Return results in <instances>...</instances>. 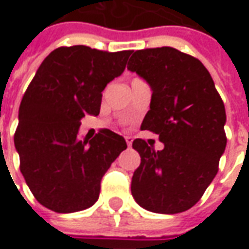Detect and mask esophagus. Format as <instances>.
Returning <instances> with one entry per match:
<instances>
[{"instance_id":"1","label":"esophagus","mask_w":249,"mask_h":249,"mask_svg":"<svg viewBox=\"0 0 249 249\" xmlns=\"http://www.w3.org/2000/svg\"><path fill=\"white\" fill-rule=\"evenodd\" d=\"M124 140H126V142H127L128 146H131V144H133V137L126 136V137H124Z\"/></svg>"}]
</instances>
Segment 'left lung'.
<instances>
[{
  "label": "left lung",
  "mask_w": 249,
  "mask_h": 249,
  "mask_svg": "<svg viewBox=\"0 0 249 249\" xmlns=\"http://www.w3.org/2000/svg\"><path fill=\"white\" fill-rule=\"evenodd\" d=\"M127 70L152 90L141 130L159 134L155 151L136 138L141 164L133 174L131 195L156 214H178L197 203L218 173L226 148V112L214 81L201 61L174 48L133 53Z\"/></svg>",
  "instance_id": "obj_1"
}]
</instances>
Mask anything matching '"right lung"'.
I'll return each mask as SVG.
<instances>
[{"mask_svg":"<svg viewBox=\"0 0 249 249\" xmlns=\"http://www.w3.org/2000/svg\"><path fill=\"white\" fill-rule=\"evenodd\" d=\"M130 54L75 45L54 49L36 70L20 104L15 148L43 207L70 214L98 200L103 175L127 144L107 128L90 141L78 131L86 113H100L103 90L121 76Z\"/></svg>","mask_w":249,"mask_h":249,"instance_id":"1","label":"right lung"}]
</instances>
